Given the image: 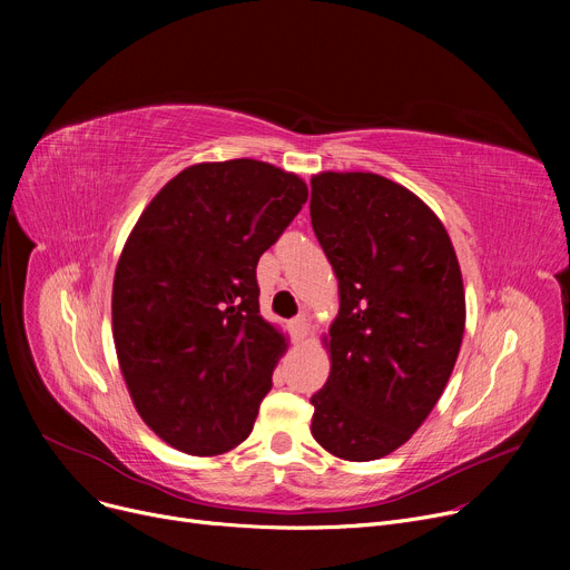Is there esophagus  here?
Masks as SVG:
<instances>
[{
	"instance_id": "esophagus-1",
	"label": "esophagus",
	"mask_w": 570,
	"mask_h": 570,
	"mask_svg": "<svg viewBox=\"0 0 570 570\" xmlns=\"http://www.w3.org/2000/svg\"><path fill=\"white\" fill-rule=\"evenodd\" d=\"M291 327H293L295 340H297V342H305L307 335H309V327H312V325H309V316H307V314H301L297 318H293Z\"/></svg>"
}]
</instances>
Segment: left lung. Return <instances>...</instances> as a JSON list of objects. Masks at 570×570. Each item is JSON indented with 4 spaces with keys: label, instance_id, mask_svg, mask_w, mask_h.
Here are the masks:
<instances>
[{
    "label": "left lung",
    "instance_id": "1",
    "mask_svg": "<svg viewBox=\"0 0 570 570\" xmlns=\"http://www.w3.org/2000/svg\"><path fill=\"white\" fill-rule=\"evenodd\" d=\"M309 215L340 282L312 434L335 458L381 460L425 423L453 374L466 321L458 254L432 209L376 173L314 175Z\"/></svg>",
    "mask_w": 570,
    "mask_h": 570
}]
</instances>
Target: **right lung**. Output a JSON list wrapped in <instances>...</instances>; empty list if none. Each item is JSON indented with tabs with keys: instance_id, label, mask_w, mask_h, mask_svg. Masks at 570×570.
Masks as SVG:
<instances>
[{
	"instance_id": "add662e5",
	"label": "right lung",
	"mask_w": 570,
	"mask_h": 570,
	"mask_svg": "<svg viewBox=\"0 0 570 570\" xmlns=\"http://www.w3.org/2000/svg\"><path fill=\"white\" fill-rule=\"evenodd\" d=\"M305 179L256 159L177 173L142 209L112 279V340L145 425L215 458L254 428L286 351L258 309L256 265L301 213Z\"/></svg>"
}]
</instances>
